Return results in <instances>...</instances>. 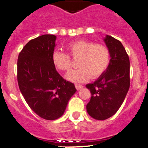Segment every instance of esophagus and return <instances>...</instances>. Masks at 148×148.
Listing matches in <instances>:
<instances>
[{
  "label": "esophagus",
  "mask_w": 148,
  "mask_h": 148,
  "mask_svg": "<svg viewBox=\"0 0 148 148\" xmlns=\"http://www.w3.org/2000/svg\"><path fill=\"white\" fill-rule=\"evenodd\" d=\"M75 87H76V89H77V90H80V89H81V88H82L83 86L81 85V84H75Z\"/></svg>",
  "instance_id": "esophagus-1"
}]
</instances>
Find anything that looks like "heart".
I'll use <instances>...</instances> for the list:
<instances>
[{
  "instance_id": "heart-1",
  "label": "heart",
  "mask_w": 148,
  "mask_h": 148,
  "mask_svg": "<svg viewBox=\"0 0 148 148\" xmlns=\"http://www.w3.org/2000/svg\"><path fill=\"white\" fill-rule=\"evenodd\" d=\"M67 54L58 51L52 53V62L58 70L68 71L72 67L71 58L77 60L79 69L68 73L66 76L70 81L82 82L89 78L100 77L108 67L110 52L106 45L96 44L91 41L77 40L66 45Z\"/></svg>"
}]
</instances>
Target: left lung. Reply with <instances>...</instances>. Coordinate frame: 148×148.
Here are the masks:
<instances>
[{"mask_svg": "<svg viewBox=\"0 0 148 148\" xmlns=\"http://www.w3.org/2000/svg\"><path fill=\"white\" fill-rule=\"evenodd\" d=\"M104 41L110 50V64L95 82L86 85L91 93L87 111L97 120H106L117 112L130 85V63L125 48L111 36H106Z\"/></svg>", "mask_w": 148, "mask_h": 148, "instance_id": "left-lung-1", "label": "left lung"}]
</instances>
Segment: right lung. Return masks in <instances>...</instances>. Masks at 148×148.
Listing matches in <instances>:
<instances>
[{"label": "right lung", "instance_id": "obj_1", "mask_svg": "<svg viewBox=\"0 0 148 148\" xmlns=\"http://www.w3.org/2000/svg\"><path fill=\"white\" fill-rule=\"evenodd\" d=\"M56 39L53 34H43L31 40L17 61L20 91L30 108L46 120L61 117L77 91L74 84L64 79L53 64Z\"/></svg>", "mask_w": 148, "mask_h": 148}]
</instances>
